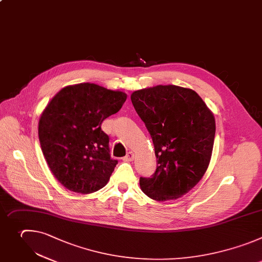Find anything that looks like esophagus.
Instances as JSON below:
<instances>
[{
    "label": "esophagus",
    "mask_w": 262,
    "mask_h": 262,
    "mask_svg": "<svg viewBox=\"0 0 262 262\" xmlns=\"http://www.w3.org/2000/svg\"><path fill=\"white\" fill-rule=\"evenodd\" d=\"M134 159V154L132 152V151H129L124 158H123V160L124 161H126V162H129V161H132Z\"/></svg>",
    "instance_id": "34e87169"
}]
</instances>
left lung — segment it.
I'll list each match as a JSON object with an SVG mask.
<instances>
[{"instance_id":"left-lung-1","label":"left lung","mask_w":262,"mask_h":262,"mask_svg":"<svg viewBox=\"0 0 262 262\" xmlns=\"http://www.w3.org/2000/svg\"><path fill=\"white\" fill-rule=\"evenodd\" d=\"M133 106L152 139L157 168L139 180L142 192L157 201L188 193L210 164L216 123L196 92L178 85L135 91Z\"/></svg>"}]
</instances>
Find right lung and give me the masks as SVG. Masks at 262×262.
Masks as SVG:
<instances>
[{
    "mask_svg": "<svg viewBox=\"0 0 262 262\" xmlns=\"http://www.w3.org/2000/svg\"><path fill=\"white\" fill-rule=\"evenodd\" d=\"M127 95L95 83L62 89L39 120V140L54 177L68 190L89 194L110 181L118 160L111 158L102 122L117 114Z\"/></svg>",
    "mask_w": 262,
    "mask_h": 262,
    "instance_id": "obj_1",
    "label": "right lung"
}]
</instances>
